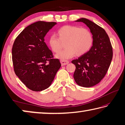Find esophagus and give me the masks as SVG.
Here are the masks:
<instances>
[{"mask_svg": "<svg viewBox=\"0 0 125 125\" xmlns=\"http://www.w3.org/2000/svg\"><path fill=\"white\" fill-rule=\"evenodd\" d=\"M61 63L62 65H64L67 64L68 63H69V61L66 60H61Z\"/></svg>", "mask_w": 125, "mask_h": 125, "instance_id": "esophagus-1", "label": "esophagus"}]
</instances>
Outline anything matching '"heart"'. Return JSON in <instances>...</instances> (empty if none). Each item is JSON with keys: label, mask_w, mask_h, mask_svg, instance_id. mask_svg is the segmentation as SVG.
Returning <instances> with one entry per match:
<instances>
[{"label": "heart", "mask_w": 125, "mask_h": 125, "mask_svg": "<svg viewBox=\"0 0 125 125\" xmlns=\"http://www.w3.org/2000/svg\"><path fill=\"white\" fill-rule=\"evenodd\" d=\"M58 37L52 35L48 39V44L51 50L58 53L64 43L65 49L56 55L62 60L74 56H80L90 50L93 43L92 32L88 29L73 25H65L57 30Z\"/></svg>", "instance_id": "b5f03b06"}]
</instances>
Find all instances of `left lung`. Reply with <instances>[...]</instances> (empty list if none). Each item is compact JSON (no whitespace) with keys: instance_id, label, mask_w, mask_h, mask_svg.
<instances>
[{"instance_id":"left-lung-1","label":"left lung","mask_w":125,"mask_h":125,"mask_svg":"<svg viewBox=\"0 0 125 125\" xmlns=\"http://www.w3.org/2000/svg\"><path fill=\"white\" fill-rule=\"evenodd\" d=\"M76 21L83 22L90 29L93 43L88 52L72 61L76 68L73 77L78 85L91 87L98 84L106 74L113 58V47L102 27L85 18Z\"/></svg>"}]
</instances>
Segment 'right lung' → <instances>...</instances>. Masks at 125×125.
<instances>
[{
    "instance_id": "1",
    "label": "right lung",
    "mask_w": 125,
    "mask_h": 125,
    "mask_svg": "<svg viewBox=\"0 0 125 125\" xmlns=\"http://www.w3.org/2000/svg\"><path fill=\"white\" fill-rule=\"evenodd\" d=\"M57 22L37 21L26 27L12 48L14 70L27 88L35 92L48 88L61 64L45 42L44 37Z\"/></svg>"
}]
</instances>
